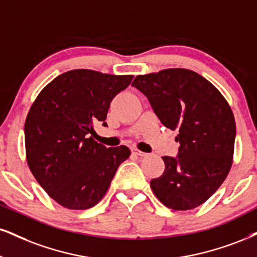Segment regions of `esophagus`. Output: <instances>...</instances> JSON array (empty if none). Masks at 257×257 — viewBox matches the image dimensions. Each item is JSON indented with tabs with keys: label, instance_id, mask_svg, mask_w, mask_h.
Listing matches in <instances>:
<instances>
[{
	"label": "esophagus",
	"instance_id": "34e87169",
	"mask_svg": "<svg viewBox=\"0 0 257 257\" xmlns=\"http://www.w3.org/2000/svg\"><path fill=\"white\" fill-rule=\"evenodd\" d=\"M132 153H134L135 155H137V156H141V157H143V156H147V154L143 153V151L138 150V149H134V150H132Z\"/></svg>",
	"mask_w": 257,
	"mask_h": 257
}]
</instances>
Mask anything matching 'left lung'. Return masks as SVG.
<instances>
[{
  "label": "left lung",
  "instance_id": "obj_1",
  "mask_svg": "<svg viewBox=\"0 0 257 257\" xmlns=\"http://www.w3.org/2000/svg\"><path fill=\"white\" fill-rule=\"evenodd\" d=\"M132 85L148 97L164 126L179 132L176 157L163 156L164 172L150 181L158 200L186 211L207 200L232 164L236 123L219 90L187 69L141 75Z\"/></svg>",
  "mask_w": 257,
  "mask_h": 257
}]
</instances>
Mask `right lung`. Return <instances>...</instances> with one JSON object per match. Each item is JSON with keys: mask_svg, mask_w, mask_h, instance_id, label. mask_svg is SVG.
Instances as JSON below:
<instances>
[{"mask_svg": "<svg viewBox=\"0 0 257 257\" xmlns=\"http://www.w3.org/2000/svg\"><path fill=\"white\" fill-rule=\"evenodd\" d=\"M132 78L71 70L50 82L32 104L25 122L28 167L63 207L87 210L96 205L131 154L125 145L107 148L90 135L94 122L107 126L110 101Z\"/></svg>", "mask_w": 257, "mask_h": 257, "instance_id": "1", "label": "right lung"}]
</instances>
